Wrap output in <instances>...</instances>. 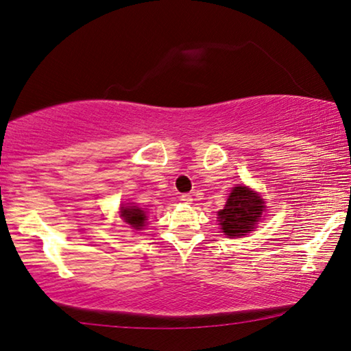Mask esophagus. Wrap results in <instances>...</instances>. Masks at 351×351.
<instances>
[{
	"label": "esophagus",
	"mask_w": 351,
	"mask_h": 351,
	"mask_svg": "<svg viewBox=\"0 0 351 351\" xmlns=\"http://www.w3.org/2000/svg\"><path fill=\"white\" fill-rule=\"evenodd\" d=\"M180 201L185 202V204H191L193 202V196H191V194L185 193V194H182V196H180Z\"/></svg>",
	"instance_id": "esophagus-1"
}]
</instances>
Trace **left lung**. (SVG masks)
I'll use <instances>...</instances> for the list:
<instances>
[{
	"instance_id": "left-lung-1",
	"label": "left lung",
	"mask_w": 351,
	"mask_h": 351,
	"mask_svg": "<svg viewBox=\"0 0 351 351\" xmlns=\"http://www.w3.org/2000/svg\"><path fill=\"white\" fill-rule=\"evenodd\" d=\"M263 210L265 201L256 191L245 185L234 186L224 208L218 212L221 230L229 239L250 234L257 226Z\"/></svg>"
}]
</instances>
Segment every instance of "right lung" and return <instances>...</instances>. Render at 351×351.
I'll return each instance as SVG.
<instances>
[{"instance_id":"right-lung-1","label":"right lung","mask_w":351,"mask_h":351,"mask_svg":"<svg viewBox=\"0 0 351 351\" xmlns=\"http://www.w3.org/2000/svg\"><path fill=\"white\" fill-rule=\"evenodd\" d=\"M121 217L123 218L127 224H130V228L136 229V230H141L144 226H145V212L141 210L136 206H133V204H128V206H122L121 207Z\"/></svg>"}]
</instances>
